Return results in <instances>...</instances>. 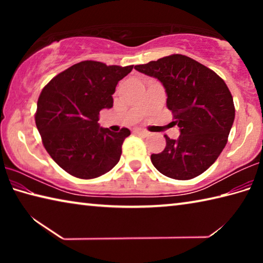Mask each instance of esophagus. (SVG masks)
Wrapping results in <instances>:
<instances>
[{
  "label": "esophagus",
  "mask_w": 263,
  "mask_h": 263,
  "mask_svg": "<svg viewBox=\"0 0 263 263\" xmlns=\"http://www.w3.org/2000/svg\"><path fill=\"white\" fill-rule=\"evenodd\" d=\"M133 133H136V135H139L141 137H147L148 136V132L145 131V130H141V128H135V130H133Z\"/></svg>",
  "instance_id": "34e87169"
}]
</instances>
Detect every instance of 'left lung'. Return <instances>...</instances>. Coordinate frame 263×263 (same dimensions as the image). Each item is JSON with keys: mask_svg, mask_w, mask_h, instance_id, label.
Here are the masks:
<instances>
[{"mask_svg": "<svg viewBox=\"0 0 263 263\" xmlns=\"http://www.w3.org/2000/svg\"><path fill=\"white\" fill-rule=\"evenodd\" d=\"M135 69L163 84L167 108L181 132L176 140L164 136L166 147L151 155L153 166L175 180L201 175L224 149L234 122L233 97L224 80L182 54L137 65Z\"/></svg>", "mask_w": 263, "mask_h": 263, "instance_id": "8db88e82", "label": "left lung"}]
</instances>
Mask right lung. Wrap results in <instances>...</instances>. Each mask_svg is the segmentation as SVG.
Returning a JSON list of instances; mask_svg holds the SVG:
<instances>
[{
	"mask_svg": "<svg viewBox=\"0 0 263 263\" xmlns=\"http://www.w3.org/2000/svg\"><path fill=\"white\" fill-rule=\"evenodd\" d=\"M132 68L86 60L58 74L44 87L35 125L47 153L68 174L95 179L118 163L130 130L112 132L97 122L102 109L112 108L116 86Z\"/></svg>",
	"mask_w": 263,
	"mask_h": 263,
	"instance_id": "right-lung-1",
	"label": "right lung"
}]
</instances>
